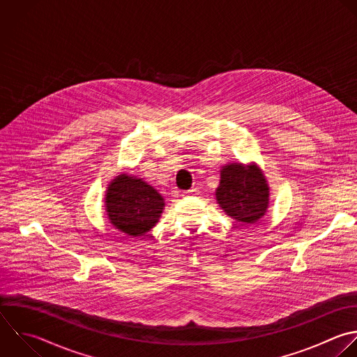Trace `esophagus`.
<instances>
[{
    "instance_id": "1",
    "label": "esophagus",
    "mask_w": 357,
    "mask_h": 357,
    "mask_svg": "<svg viewBox=\"0 0 357 357\" xmlns=\"http://www.w3.org/2000/svg\"><path fill=\"white\" fill-rule=\"evenodd\" d=\"M198 194H199V190L197 187H194V188H191L188 191H184L183 197H194V195H198Z\"/></svg>"
}]
</instances>
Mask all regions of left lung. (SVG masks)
<instances>
[{"label": "left lung", "mask_w": 357, "mask_h": 357, "mask_svg": "<svg viewBox=\"0 0 357 357\" xmlns=\"http://www.w3.org/2000/svg\"><path fill=\"white\" fill-rule=\"evenodd\" d=\"M215 195L226 215L247 225L259 220L269 204V187L257 165L223 166Z\"/></svg>", "instance_id": "left-lung-1"}]
</instances>
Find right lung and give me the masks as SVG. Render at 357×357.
<instances>
[{
    "label": "right lung",
    "instance_id": "right-lung-1",
    "mask_svg": "<svg viewBox=\"0 0 357 357\" xmlns=\"http://www.w3.org/2000/svg\"><path fill=\"white\" fill-rule=\"evenodd\" d=\"M105 202L110 223L131 237L148 233L165 208L163 197L152 185L126 173L109 184Z\"/></svg>",
    "mask_w": 357,
    "mask_h": 357
}]
</instances>
